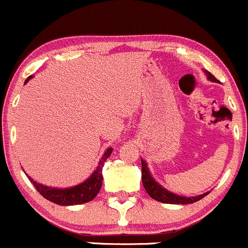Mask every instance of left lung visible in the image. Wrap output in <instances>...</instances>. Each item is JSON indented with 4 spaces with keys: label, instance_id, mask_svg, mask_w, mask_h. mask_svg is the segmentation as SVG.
<instances>
[{
    "label": "left lung",
    "instance_id": "1",
    "mask_svg": "<svg viewBox=\"0 0 248 248\" xmlns=\"http://www.w3.org/2000/svg\"><path fill=\"white\" fill-rule=\"evenodd\" d=\"M208 80L213 81V82H217V80L215 78V76L211 75L208 70H204ZM142 162V183L144 186L145 191H147L148 195L153 198V200L161 202V203H167V204H192L195 202H198L202 198L205 197L206 195L210 193L209 192L203 193L200 196H193V197H185V196H179L177 193H173L170 191H168L167 188L163 187L162 185H160L156 180L153 178L152 173L149 172V168H148L147 161L141 159Z\"/></svg>",
    "mask_w": 248,
    "mask_h": 248
}]
</instances>
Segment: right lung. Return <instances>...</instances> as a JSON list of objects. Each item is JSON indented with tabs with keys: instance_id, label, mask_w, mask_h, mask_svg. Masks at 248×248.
<instances>
[{
	"instance_id": "obj_1",
	"label": "right lung",
	"mask_w": 248,
	"mask_h": 248,
	"mask_svg": "<svg viewBox=\"0 0 248 248\" xmlns=\"http://www.w3.org/2000/svg\"><path fill=\"white\" fill-rule=\"evenodd\" d=\"M33 78V76L31 75L27 78V80L25 81V85ZM112 148H107L106 152L104 153L101 159L99 160L98 166H96L95 170L91 174V177L87 178L85 181H82L81 184H78L75 186H71V187H52V186H46L43 185V184L37 183L35 180H33L26 173L27 178H29L31 183L34 185V187L37 188L38 192L43 196L44 198H46L47 201L52 202V203L58 204V205H78V204H83L88 203L92 200L95 198V196L98 195L99 191H100L101 185H103V167L104 162L108 159L109 155L112 154Z\"/></svg>"
}]
</instances>
